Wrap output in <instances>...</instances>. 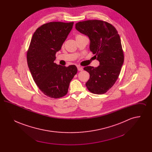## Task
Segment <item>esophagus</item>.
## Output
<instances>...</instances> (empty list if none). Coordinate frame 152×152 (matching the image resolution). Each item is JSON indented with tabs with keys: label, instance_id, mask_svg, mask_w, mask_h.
I'll return each mask as SVG.
<instances>
[{
	"label": "esophagus",
	"instance_id": "obj_1",
	"mask_svg": "<svg viewBox=\"0 0 152 152\" xmlns=\"http://www.w3.org/2000/svg\"><path fill=\"white\" fill-rule=\"evenodd\" d=\"M77 69L79 71H82L83 70V68L80 66H77Z\"/></svg>",
	"mask_w": 152,
	"mask_h": 152
}]
</instances>
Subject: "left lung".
Returning a JSON list of instances; mask_svg holds the SVG:
<instances>
[{
	"label": "left lung",
	"mask_w": 152,
	"mask_h": 152,
	"mask_svg": "<svg viewBox=\"0 0 152 152\" xmlns=\"http://www.w3.org/2000/svg\"><path fill=\"white\" fill-rule=\"evenodd\" d=\"M75 28L89 37V49L100 62L96 68H84L90 75L86 87L94 94H105L115 84L124 63L120 37L112 24L102 20L78 22Z\"/></svg>",
	"instance_id": "obj_1"
}]
</instances>
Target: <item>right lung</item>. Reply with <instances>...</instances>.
<instances>
[{"label":"right lung","mask_w":152,"mask_h":152,"mask_svg":"<svg viewBox=\"0 0 152 152\" xmlns=\"http://www.w3.org/2000/svg\"><path fill=\"white\" fill-rule=\"evenodd\" d=\"M73 22H50L34 32L27 52L30 72L44 94L57 99L67 94L69 83L77 72L75 65L68 67L54 63L56 53L72 29Z\"/></svg>","instance_id":"add662e5"}]
</instances>
